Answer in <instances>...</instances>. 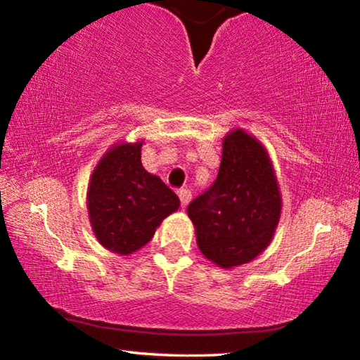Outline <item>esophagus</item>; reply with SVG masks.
Wrapping results in <instances>:
<instances>
[{"mask_svg":"<svg viewBox=\"0 0 360 360\" xmlns=\"http://www.w3.org/2000/svg\"><path fill=\"white\" fill-rule=\"evenodd\" d=\"M179 200H181L182 208H186V206L191 203V200H192L191 191H187V188H181V191H179Z\"/></svg>","mask_w":360,"mask_h":360,"instance_id":"obj_1","label":"esophagus"}]
</instances>
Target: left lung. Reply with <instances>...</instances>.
Here are the masks:
<instances>
[{"instance_id":"1","label":"left lung","mask_w":360,"mask_h":360,"mask_svg":"<svg viewBox=\"0 0 360 360\" xmlns=\"http://www.w3.org/2000/svg\"><path fill=\"white\" fill-rule=\"evenodd\" d=\"M197 245L222 268L254 260L270 245L281 216V195L266 149L245 130L222 143L216 181L187 206Z\"/></svg>"}]
</instances>
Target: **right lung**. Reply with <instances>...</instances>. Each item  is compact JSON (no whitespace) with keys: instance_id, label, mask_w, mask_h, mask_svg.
<instances>
[{"instance_id":"right-lung-1","label":"right lung","mask_w":360,"mask_h":360,"mask_svg":"<svg viewBox=\"0 0 360 360\" xmlns=\"http://www.w3.org/2000/svg\"><path fill=\"white\" fill-rule=\"evenodd\" d=\"M138 143L114 144L89 182L87 208L100 245L119 255L136 252L152 240L163 219L179 208V198L141 163Z\"/></svg>"}]
</instances>
